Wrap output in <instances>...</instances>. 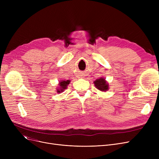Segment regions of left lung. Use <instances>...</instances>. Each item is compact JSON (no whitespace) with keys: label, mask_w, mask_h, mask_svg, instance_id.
I'll return each mask as SVG.
<instances>
[{"label":"left lung","mask_w":159,"mask_h":159,"mask_svg":"<svg viewBox=\"0 0 159 159\" xmlns=\"http://www.w3.org/2000/svg\"><path fill=\"white\" fill-rule=\"evenodd\" d=\"M93 83L95 86L100 91H106L109 89V84H108L105 79L102 77L97 79L93 82Z\"/></svg>","instance_id":"left-lung-1"}]
</instances>
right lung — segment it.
Instances as JSON below:
<instances>
[{"label": "right lung", "instance_id": "1", "mask_svg": "<svg viewBox=\"0 0 159 159\" xmlns=\"http://www.w3.org/2000/svg\"><path fill=\"white\" fill-rule=\"evenodd\" d=\"M70 80H61V82H59V88H58L57 89V93H61L63 92V91L67 88V86L70 84Z\"/></svg>", "mask_w": 159, "mask_h": 159}]
</instances>
